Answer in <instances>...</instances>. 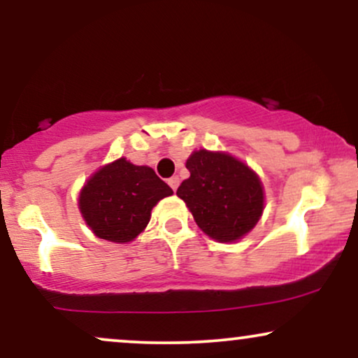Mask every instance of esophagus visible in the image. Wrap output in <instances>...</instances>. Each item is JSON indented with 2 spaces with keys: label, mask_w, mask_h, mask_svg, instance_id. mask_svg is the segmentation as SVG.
<instances>
[{
  "label": "esophagus",
  "mask_w": 358,
  "mask_h": 358,
  "mask_svg": "<svg viewBox=\"0 0 358 358\" xmlns=\"http://www.w3.org/2000/svg\"><path fill=\"white\" fill-rule=\"evenodd\" d=\"M168 185L171 187V190L176 192V188H178V185H180V178L176 175L171 176V178H168Z\"/></svg>",
  "instance_id": "obj_1"
}]
</instances>
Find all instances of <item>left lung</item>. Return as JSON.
<instances>
[{
  "label": "left lung",
  "mask_w": 358,
  "mask_h": 358,
  "mask_svg": "<svg viewBox=\"0 0 358 358\" xmlns=\"http://www.w3.org/2000/svg\"><path fill=\"white\" fill-rule=\"evenodd\" d=\"M190 178L176 195L190 208L196 225L217 242H236L254 229L264 210V190L248 165L220 151H193Z\"/></svg>",
  "instance_id": "obj_1"
}]
</instances>
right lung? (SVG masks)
Listing matches in <instances>:
<instances>
[{"mask_svg":"<svg viewBox=\"0 0 358 358\" xmlns=\"http://www.w3.org/2000/svg\"><path fill=\"white\" fill-rule=\"evenodd\" d=\"M170 195L173 190L153 168L136 166L119 158L85 182L79 195V208L97 237L124 244L145 231L155 205Z\"/></svg>","mask_w":358,"mask_h":358,"instance_id":"add662e5","label":"right lung"}]
</instances>
